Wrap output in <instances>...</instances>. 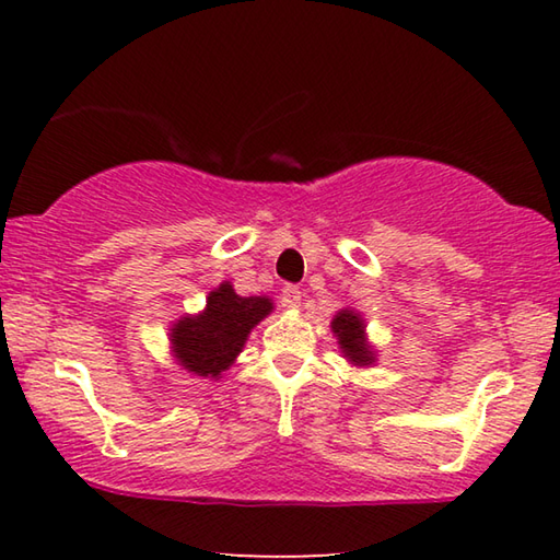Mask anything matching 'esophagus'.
<instances>
[{"label": "esophagus", "instance_id": "esophagus-1", "mask_svg": "<svg viewBox=\"0 0 560 560\" xmlns=\"http://www.w3.org/2000/svg\"><path fill=\"white\" fill-rule=\"evenodd\" d=\"M281 301H283V306L299 308L301 306V289L299 287H283L281 289Z\"/></svg>", "mask_w": 560, "mask_h": 560}]
</instances>
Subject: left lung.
Masks as SVG:
<instances>
[{"instance_id":"left-lung-1","label":"left lung","mask_w":560,"mask_h":560,"mask_svg":"<svg viewBox=\"0 0 560 560\" xmlns=\"http://www.w3.org/2000/svg\"><path fill=\"white\" fill-rule=\"evenodd\" d=\"M330 326H334V334L338 336V343L343 348V353L353 360L355 365L373 363V350L368 348L363 338V320H360L353 311H340Z\"/></svg>"}]
</instances>
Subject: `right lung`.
<instances>
[{
  "instance_id": "right-lung-1",
  "label": "right lung",
  "mask_w": 560,
  "mask_h": 560,
  "mask_svg": "<svg viewBox=\"0 0 560 560\" xmlns=\"http://www.w3.org/2000/svg\"><path fill=\"white\" fill-rule=\"evenodd\" d=\"M271 301L264 296H236L230 281L210 293L200 316L183 318L173 328V348L187 371L217 377L242 353L249 330L269 316Z\"/></svg>"
}]
</instances>
